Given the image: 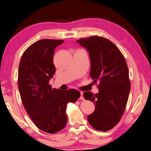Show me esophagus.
I'll use <instances>...</instances> for the list:
<instances>
[{"label": "esophagus", "mask_w": 151, "mask_h": 151, "mask_svg": "<svg viewBox=\"0 0 151 151\" xmlns=\"http://www.w3.org/2000/svg\"><path fill=\"white\" fill-rule=\"evenodd\" d=\"M81 100H84V97H83V93L81 92V97H80Z\"/></svg>", "instance_id": "obj_1"}]
</instances>
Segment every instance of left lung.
I'll list each match as a JSON object with an SVG mask.
<instances>
[{"label":"left lung","instance_id":"left-lung-1","mask_svg":"<svg viewBox=\"0 0 151 151\" xmlns=\"http://www.w3.org/2000/svg\"><path fill=\"white\" fill-rule=\"evenodd\" d=\"M89 52L90 76L99 82L98 93L86 91L85 99L93 102V113L88 121L95 129L103 131L114 128L123 115L130 90L129 69L119 49L106 38L91 36L76 41Z\"/></svg>","mask_w":151,"mask_h":151}]
</instances>
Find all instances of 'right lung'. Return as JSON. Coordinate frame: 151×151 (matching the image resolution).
Here are the masks:
<instances>
[{
    "label": "right lung",
    "instance_id": "1",
    "mask_svg": "<svg viewBox=\"0 0 151 151\" xmlns=\"http://www.w3.org/2000/svg\"><path fill=\"white\" fill-rule=\"evenodd\" d=\"M63 40H41L22 54L19 66L18 88L21 101L36 126L54 134L65 127L67 104L75 102L81 93L73 89H52L49 81L56 71L53 63L55 48Z\"/></svg>",
    "mask_w": 151,
    "mask_h": 151
}]
</instances>
